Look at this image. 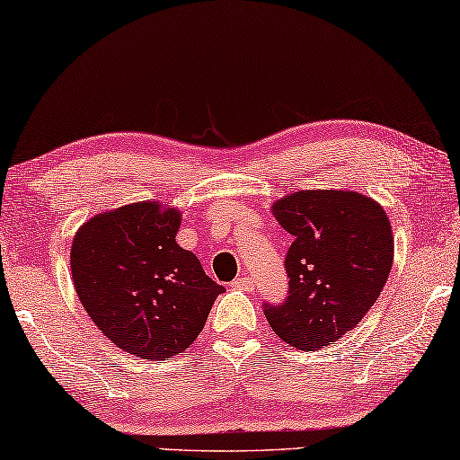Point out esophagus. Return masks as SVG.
I'll return each mask as SVG.
<instances>
[{
  "mask_svg": "<svg viewBox=\"0 0 460 460\" xmlns=\"http://www.w3.org/2000/svg\"><path fill=\"white\" fill-rule=\"evenodd\" d=\"M232 288L238 289V291H248V293H251L254 289V283L248 279V277H238V279L232 281Z\"/></svg>",
  "mask_w": 460,
  "mask_h": 460,
  "instance_id": "1",
  "label": "esophagus"
}]
</instances>
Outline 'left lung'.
<instances>
[{
	"mask_svg": "<svg viewBox=\"0 0 460 460\" xmlns=\"http://www.w3.org/2000/svg\"><path fill=\"white\" fill-rule=\"evenodd\" d=\"M270 209L293 243L288 301L265 304V315L283 342L323 349L349 334L385 288L394 265L389 217L375 199L344 190L296 191Z\"/></svg>",
	"mask_w": 460,
	"mask_h": 460,
	"instance_id": "8db88e82",
	"label": "left lung"
}]
</instances>
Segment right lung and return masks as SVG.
<instances>
[{"instance_id": "right-lung-1", "label": "right lung", "mask_w": 460, "mask_h": 460, "mask_svg": "<svg viewBox=\"0 0 460 460\" xmlns=\"http://www.w3.org/2000/svg\"><path fill=\"white\" fill-rule=\"evenodd\" d=\"M179 226V209L138 201L89 217L73 238L71 275L81 305L132 357L164 360L183 352L224 291L177 244Z\"/></svg>"}]
</instances>
